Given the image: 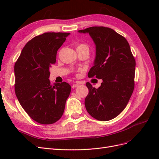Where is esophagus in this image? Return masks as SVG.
Wrapping results in <instances>:
<instances>
[{
    "mask_svg": "<svg viewBox=\"0 0 159 159\" xmlns=\"http://www.w3.org/2000/svg\"><path fill=\"white\" fill-rule=\"evenodd\" d=\"M79 86V84H73L72 88H75V87H78Z\"/></svg>",
    "mask_w": 159,
    "mask_h": 159,
    "instance_id": "obj_1",
    "label": "esophagus"
}]
</instances>
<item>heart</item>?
I'll list each match as a JSON object with an SVG mask.
<instances>
[{
    "instance_id": "1",
    "label": "heart",
    "mask_w": 159,
    "mask_h": 159,
    "mask_svg": "<svg viewBox=\"0 0 159 159\" xmlns=\"http://www.w3.org/2000/svg\"><path fill=\"white\" fill-rule=\"evenodd\" d=\"M79 46H85V45H83V44H80V45H79Z\"/></svg>"
}]
</instances>
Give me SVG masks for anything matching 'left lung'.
I'll return each mask as SVG.
<instances>
[{"mask_svg": "<svg viewBox=\"0 0 159 159\" xmlns=\"http://www.w3.org/2000/svg\"><path fill=\"white\" fill-rule=\"evenodd\" d=\"M78 32L89 33L96 46L93 66L88 76L102 80L98 89L86 83L89 93L85 108L98 120H111L125 109L133 92L135 60L127 40L113 29L92 26Z\"/></svg>", "mask_w": 159, "mask_h": 159, "instance_id": "1", "label": "left lung"}]
</instances>
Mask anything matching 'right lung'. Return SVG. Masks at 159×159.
Returning a JSON list of instances; mask_svg holds the SVG:
<instances>
[{"mask_svg":"<svg viewBox=\"0 0 159 159\" xmlns=\"http://www.w3.org/2000/svg\"><path fill=\"white\" fill-rule=\"evenodd\" d=\"M69 33H45L24 47L15 63V92L20 105L33 120L51 124L63 116L70 96L68 83L50 84V67Z\"/></svg>","mask_w":159,"mask_h":159,"instance_id":"add662e5","label":"right lung"}]
</instances>
